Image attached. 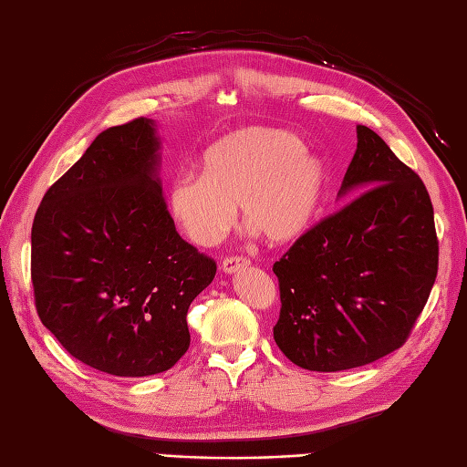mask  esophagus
<instances>
[{"mask_svg":"<svg viewBox=\"0 0 467 467\" xmlns=\"http://www.w3.org/2000/svg\"><path fill=\"white\" fill-rule=\"evenodd\" d=\"M247 265H250V260H245V257H225L222 264V272L227 275H234L240 272V269H245Z\"/></svg>","mask_w":467,"mask_h":467,"instance_id":"34e87169","label":"esophagus"}]
</instances>
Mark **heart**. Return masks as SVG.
Segmentation results:
<instances>
[{
	"label": "heart",
	"instance_id": "1",
	"mask_svg": "<svg viewBox=\"0 0 467 467\" xmlns=\"http://www.w3.org/2000/svg\"><path fill=\"white\" fill-rule=\"evenodd\" d=\"M327 165L296 133L247 128L215 141L203 153L202 175L182 173L170 185L168 212L195 245H213L235 222L269 244L297 240L319 212L327 190Z\"/></svg>",
	"mask_w": 467,
	"mask_h": 467
}]
</instances>
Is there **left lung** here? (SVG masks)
<instances>
[{
    "instance_id": "obj_1",
    "label": "left lung",
    "mask_w": 467,
    "mask_h": 467,
    "mask_svg": "<svg viewBox=\"0 0 467 467\" xmlns=\"http://www.w3.org/2000/svg\"><path fill=\"white\" fill-rule=\"evenodd\" d=\"M356 131L337 193L354 200L274 264L282 297L274 339L309 371L359 368L398 349L438 275L426 185L376 131Z\"/></svg>"
}]
</instances>
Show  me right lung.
Masks as SVG:
<instances>
[{"mask_svg":"<svg viewBox=\"0 0 467 467\" xmlns=\"http://www.w3.org/2000/svg\"><path fill=\"white\" fill-rule=\"evenodd\" d=\"M160 150L150 118L101 131L31 227L41 324L76 359L118 378L175 366L190 348V304L215 275L165 210Z\"/></svg>","mask_w":467,"mask_h":467,"instance_id":"1","label":"right lung"}]
</instances>
